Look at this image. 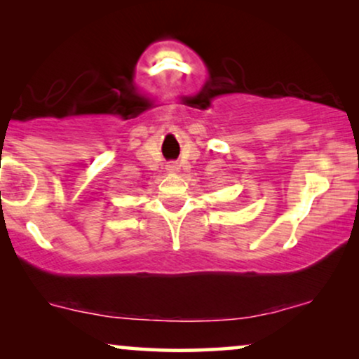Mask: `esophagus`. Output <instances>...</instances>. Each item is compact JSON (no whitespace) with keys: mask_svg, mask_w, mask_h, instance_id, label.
Here are the masks:
<instances>
[{"mask_svg":"<svg viewBox=\"0 0 359 359\" xmlns=\"http://www.w3.org/2000/svg\"><path fill=\"white\" fill-rule=\"evenodd\" d=\"M167 170H169V172H177V170H179V165H177L175 162H170V164L167 165Z\"/></svg>","mask_w":359,"mask_h":359,"instance_id":"1","label":"esophagus"}]
</instances>
